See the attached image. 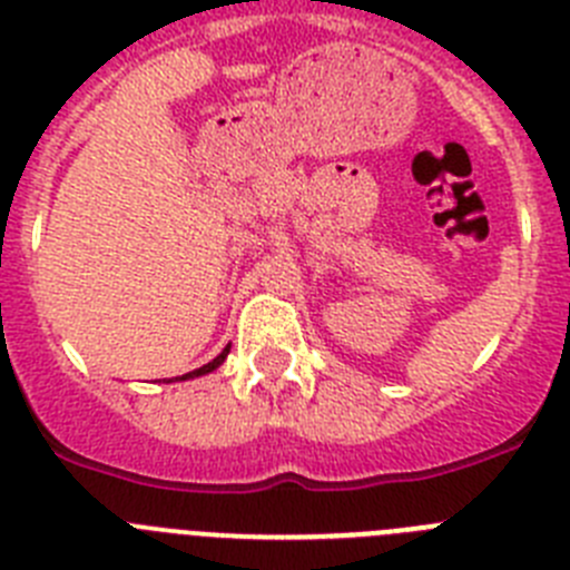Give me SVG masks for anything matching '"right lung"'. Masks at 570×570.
Returning a JSON list of instances; mask_svg holds the SVG:
<instances>
[{"mask_svg": "<svg viewBox=\"0 0 570 570\" xmlns=\"http://www.w3.org/2000/svg\"><path fill=\"white\" fill-rule=\"evenodd\" d=\"M228 351H230V345L228 347H223V354L216 356V360H210L208 365H203V367H196V371H190V374H183V376H176V380L179 382H185V380H194V376H205V374H210V371H216V367L223 365L225 362V356H228Z\"/></svg>", "mask_w": 570, "mask_h": 570, "instance_id": "obj_1", "label": "right lung"}]
</instances>
